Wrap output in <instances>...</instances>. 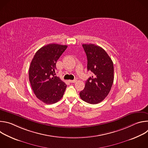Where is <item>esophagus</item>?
Listing matches in <instances>:
<instances>
[{
  "instance_id": "1",
  "label": "esophagus",
  "mask_w": 148,
  "mask_h": 148,
  "mask_svg": "<svg viewBox=\"0 0 148 148\" xmlns=\"http://www.w3.org/2000/svg\"><path fill=\"white\" fill-rule=\"evenodd\" d=\"M77 79H73V80H70L69 81L71 82V83H75L76 82H77Z\"/></svg>"
}]
</instances>
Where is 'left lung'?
I'll use <instances>...</instances> for the list:
<instances>
[{
	"label": "left lung",
	"mask_w": 148,
	"mask_h": 148,
	"mask_svg": "<svg viewBox=\"0 0 148 148\" xmlns=\"http://www.w3.org/2000/svg\"><path fill=\"white\" fill-rule=\"evenodd\" d=\"M87 57V69L93 76L86 81L80 98L87 103L97 104L106 97L114 82V64L111 58L102 47L92 44L82 45Z\"/></svg>",
	"instance_id": "8db88e82"
}]
</instances>
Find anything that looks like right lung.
Listing matches in <instances>:
<instances>
[{"mask_svg": "<svg viewBox=\"0 0 148 148\" xmlns=\"http://www.w3.org/2000/svg\"><path fill=\"white\" fill-rule=\"evenodd\" d=\"M67 48L66 45L49 44L35 54L29 71V81L36 97L46 104L61 99L66 84L56 76V62Z\"/></svg>", "mask_w": 148, "mask_h": 148, "instance_id": "1", "label": "right lung"}]
</instances>
